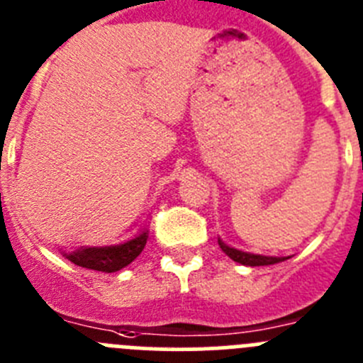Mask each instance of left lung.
Masks as SVG:
<instances>
[{"mask_svg": "<svg viewBox=\"0 0 363 363\" xmlns=\"http://www.w3.org/2000/svg\"><path fill=\"white\" fill-rule=\"evenodd\" d=\"M219 248H221L232 261L239 262V264L245 266H268V264H275V262H281L288 257H274V255H261V254H250V252H242L238 250L234 247H228L221 239H218Z\"/></svg>", "mask_w": 363, "mask_h": 363, "instance_id": "left-lung-1", "label": "left lung"}]
</instances>
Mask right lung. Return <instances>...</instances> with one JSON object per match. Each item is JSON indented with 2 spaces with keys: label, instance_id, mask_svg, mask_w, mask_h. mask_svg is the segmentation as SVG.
Instances as JSON below:
<instances>
[{
  "label": "right lung",
  "instance_id": "add662e5",
  "mask_svg": "<svg viewBox=\"0 0 363 363\" xmlns=\"http://www.w3.org/2000/svg\"><path fill=\"white\" fill-rule=\"evenodd\" d=\"M147 230H142L129 241L121 245H111V247H81L73 252H65V257L72 261L73 264L89 268V270L111 272L122 270L124 266L135 261L140 252L144 250L147 242Z\"/></svg>",
  "mask_w": 363,
  "mask_h": 363
}]
</instances>
